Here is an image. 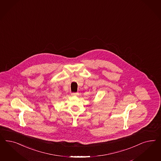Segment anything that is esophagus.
Here are the masks:
<instances>
[{"instance_id":"obj_1","label":"esophagus","mask_w":161,"mask_h":161,"mask_svg":"<svg viewBox=\"0 0 161 161\" xmlns=\"http://www.w3.org/2000/svg\"><path fill=\"white\" fill-rule=\"evenodd\" d=\"M71 95H72L73 96H77L79 95V94H78V93H73L71 94Z\"/></svg>"}]
</instances>
